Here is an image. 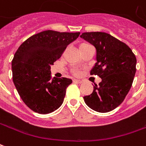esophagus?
Listing matches in <instances>:
<instances>
[{"instance_id":"obj_1","label":"esophagus","mask_w":146,"mask_h":146,"mask_svg":"<svg viewBox=\"0 0 146 146\" xmlns=\"http://www.w3.org/2000/svg\"><path fill=\"white\" fill-rule=\"evenodd\" d=\"M73 81H74L75 83H77V84H81V83H82V82H83V81H82V80H76V79L73 80Z\"/></svg>"}]
</instances>
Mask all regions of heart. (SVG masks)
I'll return each mask as SVG.
<instances>
[{
  "mask_svg": "<svg viewBox=\"0 0 146 146\" xmlns=\"http://www.w3.org/2000/svg\"><path fill=\"white\" fill-rule=\"evenodd\" d=\"M87 45H88V44H86V43H82V44L80 45V47H79V49L82 48V47L85 46H87ZM75 73H76V74H77V73H78V72H77V71H76V72H75Z\"/></svg>",
  "mask_w": 146,
  "mask_h": 146,
  "instance_id": "1",
  "label": "heart"
}]
</instances>
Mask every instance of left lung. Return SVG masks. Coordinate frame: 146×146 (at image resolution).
Wrapping results in <instances>:
<instances>
[{"label": "left lung", "mask_w": 146, "mask_h": 146, "mask_svg": "<svg viewBox=\"0 0 146 146\" xmlns=\"http://www.w3.org/2000/svg\"><path fill=\"white\" fill-rule=\"evenodd\" d=\"M80 37L96 50V62L90 72L102 79L93 92L84 96L85 104L96 111H111L121 104L132 86L137 59L131 49L105 32H84Z\"/></svg>", "instance_id": "left-lung-1"}]
</instances>
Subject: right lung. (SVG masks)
<instances>
[{"label": "right lung", "mask_w": 146, "mask_h": 146, "mask_svg": "<svg viewBox=\"0 0 146 146\" xmlns=\"http://www.w3.org/2000/svg\"><path fill=\"white\" fill-rule=\"evenodd\" d=\"M79 35L80 32L44 31L28 38L15 53L13 83L22 100L33 111L48 114L62 104L72 80L52 78L50 66Z\"/></svg>", "instance_id": "right-lung-1"}]
</instances>
